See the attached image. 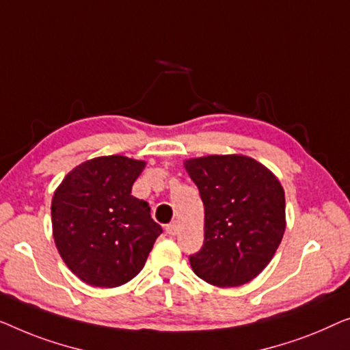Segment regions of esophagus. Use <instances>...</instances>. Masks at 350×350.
Listing matches in <instances>:
<instances>
[{"mask_svg":"<svg viewBox=\"0 0 350 350\" xmlns=\"http://www.w3.org/2000/svg\"><path fill=\"white\" fill-rule=\"evenodd\" d=\"M177 231H179V225H177V222H173V224H170L168 226H166V233H168L170 236H174Z\"/></svg>","mask_w":350,"mask_h":350,"instance_id":"1","label":"esophagus"}]
</instances>
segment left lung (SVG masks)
I'll list each match as a JSON object with an SVG mask.
<instances>
[{"instance_id":"left-lung-1","label":"left lung","mask_w":350,"mask_h":350,"mask_svg":"<svg viewBox=\"0 0 350 350\" xmlns=\"http://www.w3.org/2000/svg\"><path fill=\"white\" fill-rule=\"evenodd\" d=\"M204 204V244L190 257L200 279L239 287L268 267L285 231V193L275 174L247 155L187 159Z\"/></svg>"}]
</instances>
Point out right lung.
I'll return each mask as SVG.
<instances>
[{"mask_svg":"<svg viewBox=\"0 0 350 350\" xmlns=\"http://www.w3.org/2000/svg\"><path fill=\"white\" fill-rule=\"evenodd\" d=\"M144 160L105 155L77 165L52 196V234L58 254L82 282L112 288L144 268L161 226L131 187Z\"/></svg>","mask_w":350,"mask_h":350,"instance_id":"1","label":"right lung"}]
</instances>
